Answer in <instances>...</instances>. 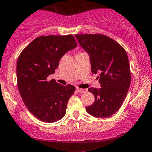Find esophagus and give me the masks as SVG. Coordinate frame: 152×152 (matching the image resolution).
<instances>
[{"instance_id":"esophagus-1","label":"esophagus","mask_w":152,"mask_h":152,"mask_svg":"<svg viewBox=\"0 0 152 152\" xmlns=\"http://www.w3.org/2000/svg\"><path fill=\"white\" fill-rule=\"evenodd\" d=\"M76 91H77L79 93H86L87 92L86 89H82V88H76Z\"/></svg>"}]
</instances>
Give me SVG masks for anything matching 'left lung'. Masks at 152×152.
<instances>
[{
    "instance_id": "left-lung-1",
    "label": "left lung",
    "mask_w": 152,
    "mask_h": 152,
    "mask_svg": "<svg viewBox=\"0 0 152 152\" xmlns=\"http://www.w3.org/2000/svg\"><path fill=\"white\" fill-rule=\"evenodd\" d=\"M80 46L90 56L91 72L98 76L102 88H91L88 91L95 102L86 107L95 117H109L117 112L128 94L131 83L129 58L124 48L102 34L75 35Z\"/></svg>"
}]
</instances>
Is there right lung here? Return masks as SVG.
Masks as SVG:
<instances>
[{"instance_id":"1","label":"right lung","mask_w":152,"mask_h":152,"mask_svg":"<svg viewBox=\"0 0 152 152\" xmlns=\"http://www.w3.org/2000/svg\"><path fill=\"white\" fill-rule=\"evenodd\" d=\"M76 46L73 35L39 36L18 56L16 73L19 93L29 111L41 121L54 123L65 115L76 88L47 78L55 73L61 57Z\"/></svg>"}]
</instances>
